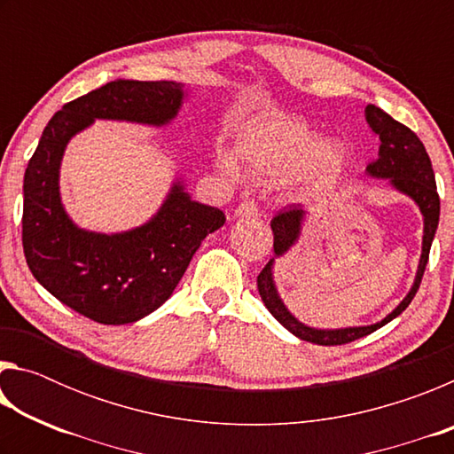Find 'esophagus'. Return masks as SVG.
Wrapping results in <instances>:
<instances>
[{
	"instance_id": "obj_1",
	"label": "esophagus",
	"mask_w": 454,
	"mask_h": 454,
	"mask_svg": "<svg viewBox=\"0 0 454 454\" xmlns=\"http://www.w3.org/2000/svg\"><path fill=\"white\" fill-rule=\"evenodd\" d=\"M236 216H240V218H254V216H258V204L252 198H246L244 202L238 204Z\"/></svg>"
}]
</instances>
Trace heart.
I'll return each mask as SVG.
<instances>
[{
  "label": "heart",
  "mask_w": 454,
  "mask_h": 454,
  "mask_svg": "<svg viewBox=\"0 0 454 454\" xmlns=\"http://www.w3.org/2000/svg\"><path fill=\"white\" fill-rule=\"evenodd\" d=\"M240 153L262 174L294 176L304 172L306 188L310 192L328 190L347 166V152L340 145H325L318 134L290 120L258 121L244 134ZM220 168L226 174H236V162L230 156H220Z\"/></svg>",
  "instance_id": "b5f03b06"
}]
</instances>
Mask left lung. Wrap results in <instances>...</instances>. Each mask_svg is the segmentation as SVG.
<instances>
[{
    "label": "left lung",
    "instance_id": "left-lung-1",
    "mask_svg": "<svg viewBox=\"0 0 454 454\" xmlns=\"http://www.w3.org/2000/svg\"><path fill=\"white\" fill-rule=\"evenodd\" d=\"M364 114H366L368 126H371L372 132L380 137L379 156L366 166V170L368 174L374 176V178H388L396 190L404 192L406 196H411L414 202L419 204L422 216H425L422 254H420L417 278H414L411 292L387 318L371 326L340 328V330H317V328L304 326L302 322H298L294 317H292V314L286 310V306H284L278 298V292L274 288L272 260H270V262L262 268V272L258 274L260 298H262L266 309L270 310L272 317L278 320L284 328L290 330L294 336L302 338V340L320 344V347H340V344L358 340V338L374 333V330H379L380 326L387 325V322L396 318L398 314H401L406 306L412 302L428 262L430 244H433L436 226H439L441 198H439V192H436L433 164H430L425 144L419 140V136L414 134L411 128H406L404 124H401V121L390 118L387 112L380 110V107L368 104ZM302 218H304L302 208H298L296 204H288L286 208H282L270 220V228L274 234L272 246H274L276 256H282L284 252H288L290 246L298 240Z\"/></svg>",
    "mask_w": 454,
    "mask_h": 454
}]
</instances>
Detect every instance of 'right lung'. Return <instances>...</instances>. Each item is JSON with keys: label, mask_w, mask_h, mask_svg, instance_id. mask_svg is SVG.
<instances>
[{"label": "right lung", "mask_w": 454, "mask_h": 454, "mask_svg": "<svg viewBox=\"0 0 454 454\" xmlns=\"http://www.w3.org/2000/svg\"><path fill=\"white\" fill-rule=\"evenodd\" d=\"M176 82L114 80L67 102L45 126L24 176L21 244L29 270L59 302L99 325H129L160 309L206 236L226 214L190 200L180 184L148 224L124 234L74 226L59 202V162L70 137L96 118L162 126L182 104Z\"/></svg>", "instance_id": "1"}]
</instances>
